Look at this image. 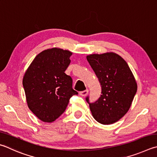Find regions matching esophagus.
<instances>
[{"mask_svg":"<svg viewBox=\"0 0 157 157\" xmlns=\"http://www.w3.org/2000/svg\"><path fill=\"white\" fill-rule=\"evenodd\" d=\"M88 93V90L86 89V90H83V91H81V92H79V95H82V96L85 97V96L87 95Z\"/></svg>","mask_w":157,"mask_h":157,"instance_id":"obj_1","label":"esophagus"}]
</instances>
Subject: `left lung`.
<instances>
[{
    "label": "left lung",
    "instance_id": "obj_1",
    "mask_svg": "<svg viewBox=\"0 0 157 157\" xmlns=\"http://www.w3.org/2000/svg\"><path fill=\"white\" fill-rule=\"evenodd\" d=\"M101 87L98 100H86L94 119L104 125L112 124L126 115L132 104L137 85L124 59L115 53L92 54L86 57Z\"/></svg>",
    "mask_w": 157,
    "mask_h": 157
}]
</instances>
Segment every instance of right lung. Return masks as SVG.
<instances>
[{
    "instance_id": "1",
    "label": "right lung",
    "mask_w": 157,
    "mask_h": 157,
    "mask_svg": "<svg viewBox=\"0 0 157 157\" xmlns=\"http://www.w3.org/2000/svg\"><path fill=\"white\" fill-rule=\"evenodd\" d=\"M72 53L53 48L36 56L22 80L29 109L44 122H53L63 113L70 98L78 93L64 71Z\"/></svg>"
}]
</instances>
